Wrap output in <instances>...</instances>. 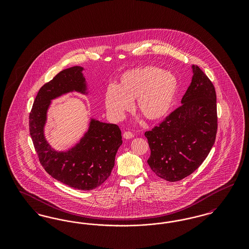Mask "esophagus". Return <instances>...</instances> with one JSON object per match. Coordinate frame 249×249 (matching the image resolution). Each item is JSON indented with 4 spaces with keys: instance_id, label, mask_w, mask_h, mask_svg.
<instances>
[{
    "instance_id": "obj_1",
    "label": "esophagus",
    "mask_w": 249,
    "mask_h": 249,
    "mask_svg": "<svg viewBox=\"0 0 249 249\" xmlns=\"http://www.w3.org/2000/svg\"><path fill=\"white\" fill-rule=\"evenodd\" d=\"M123 137H124L125 139H131V138L133 137V133H132L131 131H125V132L123 133Z\"/></svg>"
}]
</instances>
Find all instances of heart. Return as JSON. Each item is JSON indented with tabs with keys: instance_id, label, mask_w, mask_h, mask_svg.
Masks as SVG:
<instances>
[{
	"instance_id": "b5f03b06",
	"label": "heart",
	"mask_w": 249,
	"mask_h": 249,
	"mask_svg": "<svg viewBox=\"0 0 249 249\" xmlns=\"http://www.w3.org/2000/svg\"><path fill=\"white\" fill-rule=\"evenodd\" d=\"M175 74L154 66H144L124 72L119 86L110 85L106 93V106L110 117L124 119L136 101V111L149 121L165 118L178 93Z\"/></svg>"
}]
</instances>
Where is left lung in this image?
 Listing matches in <instances>:
<instances>
[{
	"label": "left lung",
	"mask_w": 249,
	"mask_h": 249,
	"mask_svg": "<svg viewBox=\"0 0 249 249\" xmlns=\"http://www.w3.org/2000/svg\"><path fill=\"white\" fill-rule=\"evenodd\" d=\"M181 106L145 131L151 154L147 163L159 178L177 182L197 170L209 154L217 130L213 83L197 65Z\"/></svg>",
	"instance_id": "8db88e82"
}]
</instances>
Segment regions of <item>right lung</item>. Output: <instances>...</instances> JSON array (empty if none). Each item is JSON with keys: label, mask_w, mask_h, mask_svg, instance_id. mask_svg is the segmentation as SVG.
<instances>
[{"label": "right lung", "mask_w": 249, "mask_h": 249, "mask_svg": "<svg viewBox=\"0 0 249 249\" xmlns=\"http://www.w3.org/2000/svg\"><path fill=\"white\" fill-rule=\"evenodd\" d=\"M82 71V67L73 66L59 71L39 89L30 113L29 126L39 161L48 175L73 189L91 190L111 175L122 143L119 126L91 119L80 142L66 152L55 151L44 135L51 100L70 91L87 93Z\"/></svg>", "instance_id": "1"}]
</instances>
